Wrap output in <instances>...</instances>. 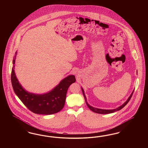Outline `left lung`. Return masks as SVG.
Wrapping results in <instances>:
<instances>
[{
    "label": "left lung",
    "mask_w": 148,
    "mask_h": 148,
    "mask_svg": "<svg viewBox=\"0 0 148 148\" xmlns=\"http://www.w3.org/2000/svg\"><path fill=\"white\" fill-rule=\"evenodd\" d=\"M81 89H82V92L84 97L85 99L86 103V104H87V106L88 107V108H90L91 111H92L93 112H95V113H99V114H108V113H113V112H116V111L121 110V108H124V107L126 105L129 103V101H130V99H131V97H132V94H133V93H134V91L132 92V93L130 95V96L129 97L128 99L126 100V101H125V102L123 103L122 105H121V106L116 108V109H113V110H103V109H99V108H93V107L90 106V105L87 103V99H86L85 94V93H84V90L82 88H81Z\"/></svg>",
    "instance_id": "8db88e82"
}]
</instances>
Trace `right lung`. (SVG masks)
Segmentation results:
<instances>
[{
	"label": "right lung",
	"mask_w": 148,
	"mask_h": 148,
	"mask_svg": "<svg viewBox=\"0 0 148 148\" xmlns=\"http://www.w3.org/2000/svg\"><path fill=\"white\" fill-rule=\"evenodd\" d=\"M17 51L13 60L14 67L11 71V80L14 93L30 111L36 114H53L60 112L65 103L68 89L75 82L74 75H69L61 81L58 85L49 92L43 94L31 93L24 90L15 75L14 64Z\"/></svg>",
	"instance_id": "right-lung-1"
}]
</instances>
